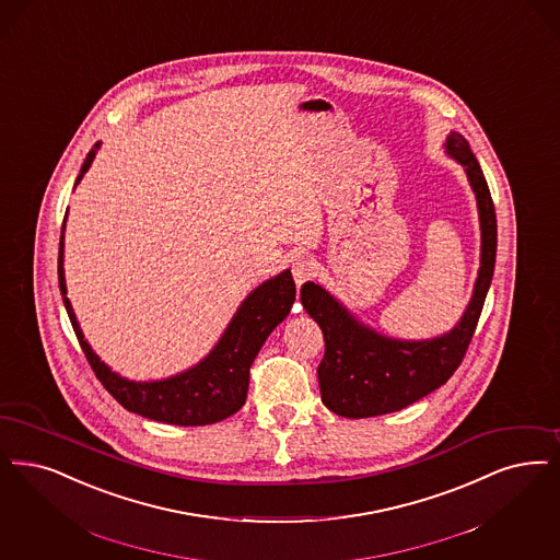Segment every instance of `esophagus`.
<instances>
[{"instance_id":"34e87169","label":"esophagus","mask_w":560,"mask_h":560,"mask_svg":"<svg viewBox=\"0 0 560 560\" xmlns=\"http://www.w3.org/2000/svg\"><path fill=\"white\" fill-rule=\"evenodd\" d=\"M313 258H308V256H298V258H293V262H291V275H293V279H295L298 285H302L304 281H308V279L313 277Z\"/></svg>"}]
</instances>
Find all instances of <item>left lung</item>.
Instances as JSON below:
<instances>
[{
  "instance_id": "1",
  "label": "left lung",
  "mask_w": 560,
  "mask_h": 560,
  "mask_svg": "<svg viewBox=\"0 0 560 560\" xmlns=\"http://www.w3.org/2000/svg\"><path fill=\"white\" fill-rule=\"evenodd\" d=\"M447 154L456 158L470 180L481 223V267L469 306L446 336L425 341H402L380 336L348 313L334 295L313 281L304 283L300 300L325 337V357L318 364L323 404L339 417L366 419L402 410L444 385L460 366L495 265V210L483 171L470 152L469 141L450 133Z\"/></svg>"
}]
</instances>
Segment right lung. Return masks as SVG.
Returning <instances> with one entry per match:
<instances>
[{
	"label": "right lung",
	"mask_w": 560,
	"mask_h": 560,
	"mask_svg": "<svg viewBox=\"0 0 560 560\" xmlns=\"http://www.w3.org/2000/svg\"><path fill=\"white\" fill-rule=\"evenodd\" d=\"M97 148L100 143L91 148L77 183L88 173ZM62 240L58 254V283L67 306L68 318L95 377L102 381V385L110 392L116 402L145 419L180 427L210 425L223 421L246 404L249 366L270 336V331L290 314L291 304L295 300V283L291 270H283L281 275H277L275 279L262 283L247 295L237 314L233 316L231 325L226 327L221 341L217 343V348L201 360L200 364L171 380L137 383L122 380L120 375L113 373L95 357L90 343L85 341L67 298L62 269Z\"/></svg>",
	"instance_id": "add662e5"
}]
</instances>
